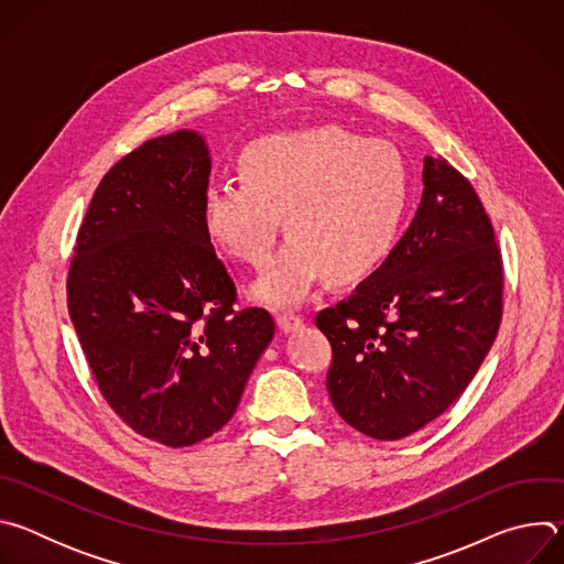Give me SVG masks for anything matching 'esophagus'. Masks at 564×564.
Instances as JSON below:
<instances>
[{"mask_svg": "<svg viewBox=\"0 0 564 564\" xmlns=\"http://www.w3.org/2000/svg\"><path fill=\"white\" fill-rule=\"evenodd\" d=\"M276 326H279V330H281L283 335H288V333H294V330H299V328L303 326V318H301L299 314L285 312V314H279V316H276Z\"/></svg>", "mask_w": 564, "mask_h": 564, "instance_id": "obj_1", "label": "esophagus"}]
</instances>
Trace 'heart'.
I'll return each instance as SVG.
<instances>
[{
    "instance_id": "obj_1",
    "label": "heart",
    "mask_w": 564,
    "mask_h": 564,
    "mask_svg": "<svg viewBox=\"0 0 564 564\" xmlns=\"http://www.w3.org/2000/svg\"><path fill=\"white\" fill-rule=\"evenodd\" d=\"M240 178L207 187L200 220L209 243L231 261L261 268L254 299L292 307L314 285L361 283L392 259L404 231L411 176L401 153L344 127L274 133L240 153Z\"/></svg>"
}]
</instances>
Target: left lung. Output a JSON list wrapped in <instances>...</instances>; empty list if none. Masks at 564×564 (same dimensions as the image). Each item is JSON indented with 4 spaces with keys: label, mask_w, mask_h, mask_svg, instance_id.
Returning a JSON list of instances; mask_svg holds the SVG:
<instances>
[{
    "label": "left lung",
    "mask_w": 564,
    "mask_h": 564,
    "mask_svg": "<svg viewBox=\"0 0 564 564\" xmlns=\"http://www.w3.org/2000/svg\"><path fill=\"white\" fill-rule=\"evenodd\" d=\"M422 178V203L392 259L314 318L333 346L335 411L383 442L453 404L502 321V254L485 205L446 158L426 155Z\"/></svg>",
    "instance_id": "8db88e82"
}]
</instances>
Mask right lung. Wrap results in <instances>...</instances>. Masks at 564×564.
I'll return each instance as SVG.
<instances>
[{"label": "right lung", "mask_w": 564, "mask_h": 564, "mask_svg": "<svg viewBox=\"0 0 564 564\" xmlns=\"http://www.w3.org/2000/svg\"><path fill=\"white\" fill-rule=\"evenodd\" d=\"M212 158L196 131L147 140L107 172L79 225L66 303L94 379L138 435L172 448L220 431L274 337L236 285L200 209Z\"/></svg>", "instance_id": "add662e5"}]
</instances>
